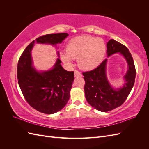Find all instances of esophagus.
Listing matches in <instances>:
<instances>
[{
    "instance_id": "34e87169",
    "label": "esophagus",
    "mask_w": 149,
    "mask_h": 149,
    "mask_svg": "<svg viewBox=\"0 0 149 149\" xmlns=\"http://www.w3.org/2000/svg\"><path fill=\"white\" fill-rule=\"evenodd\" d=\"M74 76L75 77H81L82 74L78 70H74Z\"/></svg>"
}]
</instances>
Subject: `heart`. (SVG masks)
<instances>
[{"label": "heart", "instance_id": "heart-1", "mask_svg": "<svg viewBox=\"0 0 149 149\" xmlns=\"http://www.w3.org/2000/svg\"><path fill=\"white\" fill-rule=\"evenodd\" d=\"M106 50V45L103 40L84 35L71 39L66 45V52H61L60 57L63 61L69 65L72 63V58H77L79 68L90 70L100 64Z\"/></svg>", "mask_w": 149, "mask_h": 149}]
</instances>
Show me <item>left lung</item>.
<instances>
[{"instance_id":"obj_1","label":"left lung","mask_w":149,"mask_h":149,"mask_svg":"<svg viewBox=\"0 0 149 149\" xmlns=\"http://www.w3.org/2000/svg\"><path fill=\"white\" fill-rule=\"evenodd\" d=\"M107 56L120 52L127 60L129 68L124 76L125 83L123 88L112 89L106 74L107 59L95 69L83 72L85 81V97L88 102L94 109L107 112L121 106L127 98L134 86L136 78V68L131 54L123 44L111 39L107 43Z\"/></svg>"}]
</instances>
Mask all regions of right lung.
Masks as SVG:
<instances>
[{"mask_svg": "<svg viewBox=\"0 0 149 149\" xmlns=\"http://www.w3.org/2000/svg\"><path fill=\"white\" fill-rule=\"evenodd\" d=\"M68 35L60 33L40 36L26 47L18 61V83L24 98L30 106L44 114L55 113L66 104L74 80V71L63 68L61 61L58 58L52 70L39 73L31 66V50L35 41L56 45L61 43Z\"/></svg>", "mask_w": 149, "mask_h": 149, "instance_id": "add662e5", "label": "right lung"}]
</instances>
